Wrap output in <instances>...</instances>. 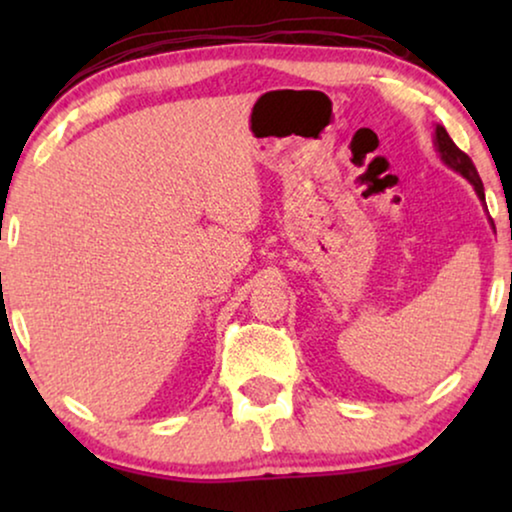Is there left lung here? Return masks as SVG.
Returning <instances> with one entry per match:
<instances>
[{
    "label": "left lung",
    "mask_w": 512,
    "mask_h": 512,
    "mask_svg": "<svg viewBox=\"0 0 512 512\" xmlns=\"http://www.w3.org/2000/svg\"><path fill=\"white\" fill-rule=\"evenodd\" d=\"M433 146H436L440 160H443L450 170L459 172L461 177H464L468 184L473 186V191L478 193L480 202H485V186H482V179H480L478 170H475L473 160L468 158L464 151L457 149V144L452 142V137L447 135V130L443 128V125H436V132H433Z\"/></svg>",
    "instance_id": "1"
}]
</instances>
